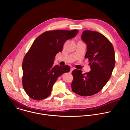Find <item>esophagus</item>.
Returning <instances> with one entry per match:
<instances>
[{"label":"esophagus","mask_w":130,"mask_h":130,"mask_svg":"<svg viewBox=\"0 0 130 130\" xmlns=\"http://www.w3.org/2000/svg\"><path fill=\"white\" fill-rule=\"evenodd\" d=\"M73 70V68H70V73H71V72H72V71Z\"/></svg>","instance_id":"obj_1"}]
</instances>
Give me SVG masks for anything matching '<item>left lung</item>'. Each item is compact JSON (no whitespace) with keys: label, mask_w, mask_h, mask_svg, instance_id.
Instances as JSON below:
<instances>
[{"label":"left lung","mask_w":130,"mask_h":130,"mask_svg":"<svg viewBox=\"0 0 130 130\" xmlns=\"http://www.w3.org/2000/svg\"><path fill=\"white\" fill-rule=\"evenodd\" d=\"M81 39L87 44L85 58L88 59L90 71H72V90L82 96H89L99 92L112 74L115 64L113 46L106 37L97 31L85 30Z\"/></svg>","instance_id":"1"}]
</instances>
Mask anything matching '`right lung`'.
Returning <instances> with one entry per match:
<instances>
[{"mask_svg":"<svg viewBox=\"0 0 130 130\" xmlns=\"http://www.w3.org/2000/svg\"><path fill=\"white\" fill-rule=\"evenodd\" d=\"M78 32L77 29L50 30L35 40L22 64L23 86L29 97L35 100L46 98L58 77L70 71L68 65H54V59L62 51L65 42L75 37Z\"/></svg>","mask_w":130,"mask_h":130,"instance_id":"right-lung-1","label":"right lung"}]
</instances>
